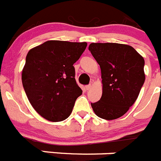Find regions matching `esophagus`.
Returning a JSON list of instances; mask_svg holds the SVG:
<instances>
[{
  "label": "esophagus",
  "instance_id": "34e87169",
  "mask_svg": "<svg viewBox=\"0 0 161 161\" xmlns=\"http://www.w3.org/2000/svg\"><path fill=\"white\" fill-rule=\"evenodd\" d=\"M91 87H92V85H88L85 86V89H86V90H89V89H91Z\"/></svg>",
  "mask_w": 161,
  "mask_h": 161
}]
</instances>
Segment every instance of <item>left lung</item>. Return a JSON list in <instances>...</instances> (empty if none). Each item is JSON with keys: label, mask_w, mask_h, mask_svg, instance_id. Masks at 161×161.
<instances>
[{"label": "left lung", "mask_w": 161, "mask_h": 161, "mask_svg": "<svg viewBox=\"0 0 161 161\" xmlns=\"http://www.w3.org/2000/svg\"><path fill=\"white\" fill-rule=\"evenodd\" d=\"M89 50L100 65L102 79V97L91 106L101 119H119L135 103L144 83V59L126 44L93 42Z\"/></svg>", "instance_id": "8db88e82"}]
</instances>
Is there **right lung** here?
<instances>
[{"label":"right lung","instance_id":"add662e5","mask_svg":"<svg viewBox=\"0 0 161 161\" xmlns=\"http://www.w3.org/2000/svg\"><path fill=\"white\" fill-rule=\"evenodd\" d=\"M87 42L50 40L29 51L22 69L24 90L31 106L42 118L60 122L69 117L82 94L73 64Z\"/></svg>","mask_w":161,"mask_h":161}]
</instances>
